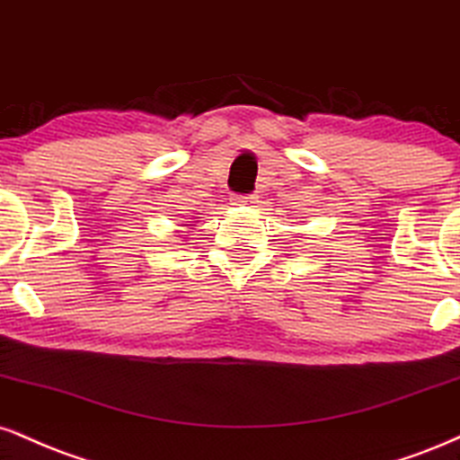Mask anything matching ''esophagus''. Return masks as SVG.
I'll return each mask as SVG.
<instances>
[{
	"mask_svg": "<svg viewBox=\"0 0 460 460\" xmlns=\"http://www.w3.org/2000/svg\"><path fill=\"white\" fill-rule=\"evenodd\" d=\"M234 203L235 206H254V203H259V201H257V197L251 195V197H235Z\"/></svg>",
	"mask_w": 460,
	"mask_h": 460,
	"instance_id": "obj_1",
	"label": "esophagus"
}]
</instances>
